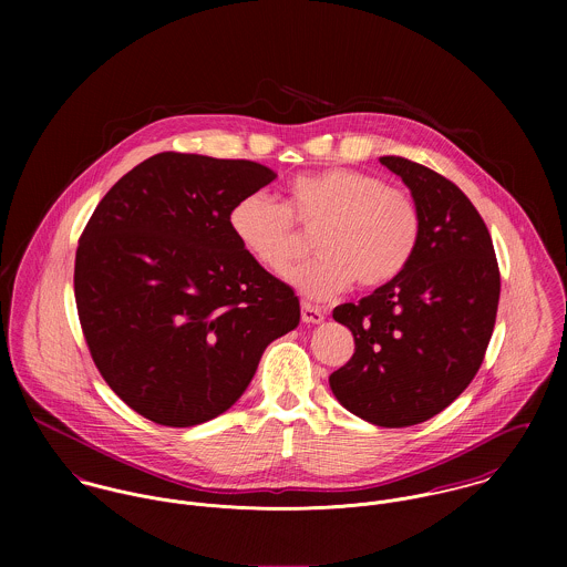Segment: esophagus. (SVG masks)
<instances>
[{"label":"esophagus","mask_w":567,"mask_h":567,"mask_svg":"<svg viewBox=\"0 0 567 567\" xmlns=\"http://www.w3.org/2000/svg\"><path fill=\"white\" fill-rule=\"evenodd\" d=\"M301 319H303V323H321L324 319V312L321 308L303 301L301 303Z\"/></svg>","instance_id":"1"}]
</instances>
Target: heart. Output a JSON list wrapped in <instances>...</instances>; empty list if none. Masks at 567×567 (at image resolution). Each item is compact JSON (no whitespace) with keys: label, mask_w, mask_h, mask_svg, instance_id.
I'll return each instance as SVG.
<instances>
[{"label":"heart","mask_w":567,"mask_h":567,"mask_svg":"<svg viewBox=\"0 0 567 567\" xmlns=\"http://www.w3.org/2000/svg\"><path fill=\"white\" fill-rule=\"evenodd\" d=\"M229 223L244 250L277 277L288 275L303 248L295 223L317 234L321 255L290 277L317 301L336 297L355 279L369 290L386 286L404 272L421 238L414 198L351 167L297 176L286 207L266 194H248L234 205Z\"/></svg>","instance_id":"1"}]
</instances>
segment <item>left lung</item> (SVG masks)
<instances>
[{"mask_svg":"<svg viewBox=\"0 0 567 567\" xmlns=\"http://www.w3.org/2000/svg\"><path fill=\"white\" fill-rule=\"evenodd\" d=\"M402 176L421 214V238L404 272L333 321L353 333L351 360L329 375L355 416L405 427L439 414L474 380L493 333L499 270L485 220L439 172L380 157Z\"/></svg>","mask_w":567,"mask_h":567,"instance_id":"left-lung-1","label":"left lung"}]
</instances>
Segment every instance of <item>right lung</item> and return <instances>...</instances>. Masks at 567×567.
Here are the masks:
<instances>
[{"label":"right lung","mask_w":567,"mask_h":567,"mask_svg":"<svg viewBox=\"0 0 567 567\" xmlns=\"http://www.w3.org/2000/svg\"><path fill=\"white\" fill-rule=\"evenodd\" d=\"M277 174L261 163L159 153L124 174L82 231L74 292L113 393L169 427L243 398L264 349L292 331L295 290L231 231V209Z\"/></svg>","instance_id":"add662e5"}]
</instances>
